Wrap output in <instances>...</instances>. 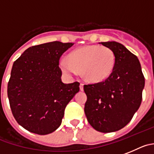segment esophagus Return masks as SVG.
Here are the masks:
<instances>
[{"label": "esophagus", "mask_w": 154, "mask_h": 154, "mask_svg": "<svg viewBox=\"0 0 154 154\" xmlns=\"http://www.w3.org/2000/svg\"><path fill=\"white\" fill-rule=\"evenodd\" d=\"M80 90H81V91L84 90V84H82V83L80 84Z\"/></svg>", "instance_id": "34e87169"}]
</instances>
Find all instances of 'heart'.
Here are the masks:
<instances>
[{"instance_id": "b5f03b06", "label": "heart", "mask_w": 154, "mask_h": 154, "mask_svg": "<svg viewBox=\"0 0 154 154\" xmlns=\"http://www.w3.org/2000/svg\"><path fill=\"white\" fill-rule=\"evenodd\" d=\"M116 65V55L111 48L99 45H90L74 50L69 57H62L59 66L64 74L76 75L81 70L88 81H104L112 73Z\"/></svg>"}]
</instances>
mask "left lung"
Here are the masks:
<instances>
[{
	"label": "left lung",
	"instance_id": "left-lung-1",
	"mask_svg": "<svg viewBox=\"0 0 154 154\" xmlns=\"http://www.w3.org/2000/svg\"><path fill=\"white\" fill-rule=\"evenodd\" d=\"M116 55V65L104 81L84 86L87 100L84 112L90 125L109 133L127 125L139 109L144 77L137 56L117 42H101Z\"/></svg>",
	"mask_w": 154,
	"mask_h": 154
}]
</instances>
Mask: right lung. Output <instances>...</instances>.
I'll return each instance as SVG.
<instances>
[{
    "instance_id": "1",
    "label": "right lung",
    "mask_w": 154,
    "mask_h": 154,
    "mask_svg": "<svg viewBox=\"0 0 154 154\" xmlns=\"http://www.w3.org/2000/svg\"><path fill=\"white\" fill-rule=\"evenodd\" d=\"M74 43L51 42L27 48L14 61L8 96L20 125L45 135L61 124L64 109L80 90V84L61 81L59 59Z\"/></svg>"
}]
</instances>
